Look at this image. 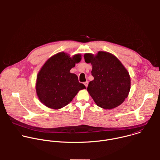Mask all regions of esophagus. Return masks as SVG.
<instances>
[{"label": "esophagus", "instance_id": "esophagus-1", "mask_svg": "<svg viewBox=\"0 0 160 160\" xmlns=\"http://www.w3.org/2000/svg\"><path fill=\"white\" fill-rule=\"evenodd\" d=\"M84 85H85V87H88V81H87V82H84Z\"/></svg>", "mask_w": 160, "mask_h": 160}]
</instances>
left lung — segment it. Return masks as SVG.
I'll use <instances>...</instances> for the list:
<instances>
[{"label":"left lung","mask_w":160,"mask_h":160,"mask_svg":"<svg viewBox=\"0 0 160 160\" xmlns=\"http://www.w3.org/2000/svg\"><path fill=\"white\" fill-rule=\"evenodd\" d=\"M85 61L91 63L94 79L88 83L87 90L96 104L109 109L120 105L130 89V78L126 68L112 54L100 51L96 56L84 55Z\"/></svg>","instance_id":"1"}]
</instances>
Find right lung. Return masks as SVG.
I'll use <instances>...</instances> for the list:
<instances>
[{"instance_id":"add662e5","label":"right lung","mask_w":160,"mask_h":160,"mask_svg":"<svg viewBox=\"0 0 160 160\" xmlns=\"http://www.w3.org/2000/svg\"><path fill=\"white\" fill-rule=\"evenodd\" d=\"M80 60V54L71 58L60 52L43 64L37 75L36 91L45 106L54 109L62 108L73 100L80 90L86 88L75 74L70 72Z\"/></svg>"}]
</instances>
